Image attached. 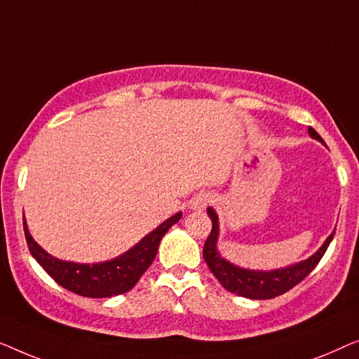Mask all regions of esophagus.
Listing matches in <instances>:
<instances>
[{
    "instance_id": "obj_1",
    "label": "esophagus",
    "mask_w": 359,
    "mask_h": 359,
    "mask_svg": "<svg viewBox=\"0 0 359 359\" xmlns=\"http://www.w3.org/2000/svg\"><path fill=\"white\" fill-rule=\"evenodd\" d=\"M210 203H211V196L208 194H200V195H196L194 200H191L190 206H191V210L201 211V210H205Z\"/></svg>"
}]
</instances>
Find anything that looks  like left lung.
<instances>
[{"label":"left lung","instance_id":"left-lung-1","mask_svg":"<svg viewBox=\"0 0 359 359\" xmlns=\"http://www.w3.org/2000/svg\"><path fill=\"white\" fill-rule=\"evenodd\" d=\"M309 135L314 140L324 143L320 135L312 127H309ZM206 211H208L211 223H213V228H211L208 239H206L203 247V259L206 262V265L210 266L211 273L218 278V281L226 287V290L229 292H234L237 296L249 297V299H271V297L285 294L286 291L294 287L297 283H301L316 269V265L319 264L322 257H324L327 247L330 245L333 234H335V232H332L314 255L299 262V264L270 271L247 270L241 269V266L237 265H232L231 262L219 255L218 247H216L218 245L219 236L218 215H216V211L213 208H208Z\"/></svg>","mask_w":359,"mask_h":359}]
</instances>
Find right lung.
Instances as JSON below:
<instances>
[{"instance_id":"1","label":"right lung","mask_w":359,"mask_h":359,"mask_svg":"<svg viewBox=\"0 0 359 359\" xmlns=\"http://www.w3.org/2000/svg\"><path fill=\"white\" fill-rule=\"evenodd\" d=\"M180 218L182 213L174 215L172 218L165 219L163 224L144 236L123 255L93 265L58 260L57 257L47 254L30 236L26 218L22 223L30 254L60 286L86 297H110L123 294L138 283L141 275L153 264L163 236L169 231L170 226L179 223Z\"/></svg>"}]
</instances>
